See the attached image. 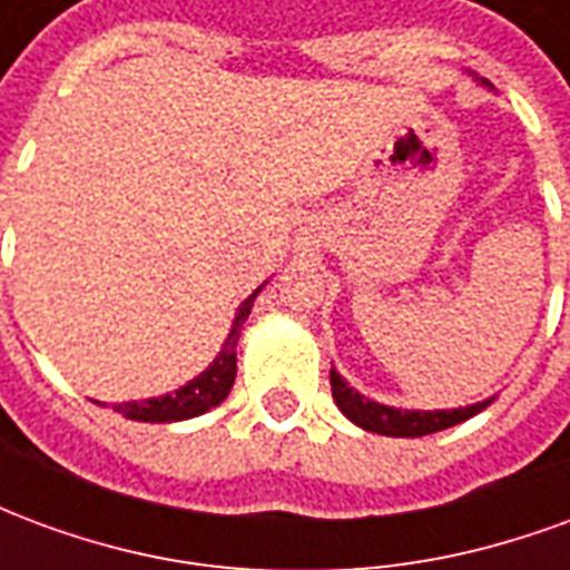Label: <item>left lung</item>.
Returning <instances> with one entry per match:
<instances>
[{
	"label": "left lung",
	"mask_w": 570,
	"mask_h": 570,
	"mask_svg": "<svg viewBox=\"0 0 570 570\" xmlns=\"http://www.w3.org/2000/svg\"><path fill=\"white\" fill-rule=\"evenodd\" d=\"M330 384H333V400L335 406L342 409V415L354 421L357 428L370 430V433H382V436H428V433L454 428L461 421L473 419L476 412L489 409L491 400H494V396H489V400L473 403V406L421 412V409H394L375 403L370 396L357 394L335 370H330Z\"/></svg>",
	"instance_id": "obj_1"
}]
</instances>
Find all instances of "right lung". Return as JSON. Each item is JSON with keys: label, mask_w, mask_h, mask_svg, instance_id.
Masks as SVG:
<instances>
[{"label": "right lung", "mask_w": 570, "mask_h": 570, "mask_svg": "<svg viewBox=\"0 0 570 570\" xmlns=\"http://www.w3.org/2000/svg\"><path fill=\"white\" fill-rule=\"evenodd\" d=\"M262 289V286H259ZM259 289L249 298L240 302L237 308V317L232 323V333L223 342V351L216 354L207 370L195 375L191 382L183 384L179 391L164 396H151V400H130V403H118L116 412H121L125 419L130 421H149V424H167V421H186L195 419V415H204L210 412L213 406H219L232 384H235L237 375V338H240V330H244V321L253 311V302L259 296Z\"/></svg>", "instance_id": "add662e5"}]
</instances>
